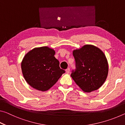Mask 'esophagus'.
<instances>
[{
  "label": "esophagus",
  "instance_id": "1",
  "mask_svg": "<svg viewBox=\"0 0 125 125\" xmlns=\"http://www.w3.org/2000/svg\"><path fill=\"white\" fill-rule=\"evenodd\" d=\"M65 72H66L67 73H69V72H70V68H68L67 69H65Z\"/></svg>",
  "mask_w": 125,
  "mask_h": 125
}]
</instances>
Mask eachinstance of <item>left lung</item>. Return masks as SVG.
<instances>
[{"mask_svg": "<svg viewBox=\"0 0 125 125\" xmlns=\"http://www.w3.org/2000/svg\"><path fill=\"white\" fill-rule=\"evenodd\" d=\"M75 69L71 76L85 92L96 90L104 83L108 74V63L105 54L99 48L86 45L74 50Z\"/></svg>", "mask_w": 125, "mask_h": 125, "instance_id": "obj_1", "label": "left lung"}]
</instances>
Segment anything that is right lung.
Masks as SVG:
<instances>
[{
    "mask_svg": "<svg viewBox=\"0 0 125 125\" xmlns=\"http://www.w3.org/2000/svg\"><path fill=\"white\" fill-rule=\"evenodd\" d=\"M54 51L48 47L33 48L25 55L21 63L22 72L27 83L42 92L49 89L65 71L60 68Z\"/></svg>",
    "mask_w": 125,
    "mask_h": 125,
    "instance_id": "right-lung-1",
    "label": "right lung"
}]
</instances>
